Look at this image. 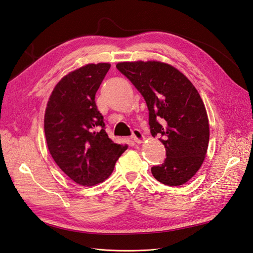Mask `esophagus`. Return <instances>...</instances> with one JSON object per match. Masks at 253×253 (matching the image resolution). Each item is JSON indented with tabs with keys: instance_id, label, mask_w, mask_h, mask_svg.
<instances>
[{
	"instance_id": "obj_1",
	"label": "esophagus",
	"mask_w": 253,
	"mask_h": 253,
	"mask_svg": "<svg viewBox=\"0 0 253 253\" xmlns=\"http://www.w3.org/2000/svg\"><path fill=\"white\" fill-rule=\"evenodd\" d=\"M132 138H133V141H134L135 143H137V144H141V143H143V142H144V140H145V136H144V134L142 133L141 130L134 129L133 131H132Z\"/></svg>"
}]
</instances>
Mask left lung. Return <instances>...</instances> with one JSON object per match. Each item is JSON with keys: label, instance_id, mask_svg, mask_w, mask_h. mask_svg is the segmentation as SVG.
<instances>
[{"label": "left lung", "instance_id": "obj_1", "mask_svg": "<svg viewBox=\"0 0 253 253\" xmlns=\"http://www.w3.org/2000/svg\"><path fill=\"white\" fill-rule=\"evenodd\" d=\"M119 71L141 92L149 110L153 137L166 148L164 163L151 168L162 184L180 186L202 166L209 143L205 105L190 81L169 64L122 62Z\"/></svg>", "mask_w": 253, "mask_h": 253}]
</instances>
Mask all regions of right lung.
<instances>
[{
	"label": "right lung",
	"instance_id": "add662e5",
	"mask_svg": "<svg viewBox=\"0 0 253 253\" xmlns=\"http://www.w3.org/2000/svg\"><path fill=\"white\" fill-rule=\"evenodd\" d=\"M109 68L108 63L88 64L68 73L54 87L45 111L48 150L63 172L82 186L104 182L127 149L108 137L94 101Z\"/></svg>",
	"mask_w": 253,
	"mask_h": 253
}]
</instances>
